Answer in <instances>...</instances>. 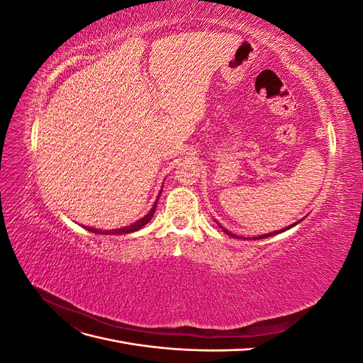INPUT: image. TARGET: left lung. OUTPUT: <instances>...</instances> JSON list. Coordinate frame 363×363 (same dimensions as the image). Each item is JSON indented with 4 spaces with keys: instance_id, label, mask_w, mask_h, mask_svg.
I'll use <instances>...</instances> for the list:
<instances>
[{
    "instance_id": "8db88e82",
    "label": "left lung",
    "mask_w": 363,
    "mask_h": 363,
    "mask_svg": "<svg viewBox=\"0 0 363 363\" xmlns=\"http://www.w3.org/2000/svg\"><path fill=\"white\" fill-rule=\"evenodd\" d=\"M298 223H295V224H291V225H288V227H284V228H281V230H277V232H271V233H267V235H260V236H256L255 239H265V238H269V236H274V235H279V233H283V232H286V230H289L291 227H294V225H296ZM221 227V225H219ZM223 230H224V233H227L228 236H232V238H238L239 239V236L238 235H233L232 232H228V230H225L224 227H221ZM240 239H242V236H240Z\"/></svg>"
}]
</instances>
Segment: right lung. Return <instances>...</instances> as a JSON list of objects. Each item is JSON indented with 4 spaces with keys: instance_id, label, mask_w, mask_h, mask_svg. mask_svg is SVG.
I'll use <instances>...</instances> for the list:
<instances>
[{
    "instance_id": "add662e5",
    "label": "right lung",
    "mask_w": 363,
    "mask_h": 363,
    "mask_svg": "<svg viewBox=\"0 0 363 363\" xmlns=\"http://www.w3.org/2000/svg\"><path fill=\"white\" fill-rule=\"evenodd\" d=\"M160 194H162V191H160ZM160 194H159V196H160ZM159 196H157V200H156L155 206H152L151 211H150L144 218H140L139 221H136L135 224L127 225V227H123V228H116V230H100V228H91V227H86V228L89 230V232H92V233H98V235H127V233L138 232V230H140L142 227H144V225L150 221V219L152 218V215H155V212H156V206H157V201H159Z\"/></svg>"
}]
</instances>
